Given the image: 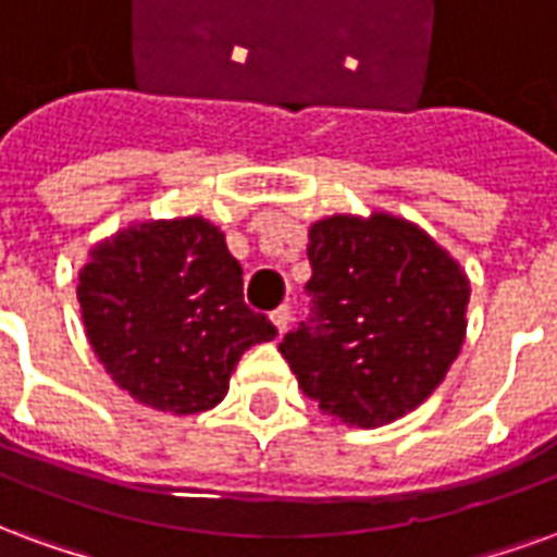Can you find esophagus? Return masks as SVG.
<instances>
[{"mask_svg":"<svg viewBox=\"0 0 557 557\" xmlns=\"http://www.w3.org/2000/svg\"><path fill=\"white\" fill-rule=\"evenodd\" d=\"M270 320H273L278 332H284V329H287V323H290V306L275 308L273 314H270Z\"/></svg>","mask_w":557,"mask_h":557,"instance_id":"34e87169","label":"esophagus"}]
</instances>
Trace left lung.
I'll list each match as a JSON object with an SVG mask.
<instances>
[{"mask_svg":"<svg viewBox=\"0 0 557 557\" xmlns=\"http://www.w3.org/2000/svg\"><path fill=\"white\" fill-rule=\"evenodd\" d=\"M308 314L278 350L302 395L350 428H383L445 380L469 278L404 219L332 216L308 231Z\"/></svg>","mask_w":557,"mask_h":557,"instance_id":"obj_1","label":"left lung"}]
</instances>
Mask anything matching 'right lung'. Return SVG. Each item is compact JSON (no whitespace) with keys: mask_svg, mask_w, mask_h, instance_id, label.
Listing matches in <instances>:
<instances>
[{"mask_svg":"<svg viewBox=\"0 0 557 557\" xmlns=\"http://www.w3.org/2000/svg\"><path fill=\"white\" fill-rule=\"evenodd\" d=\"M76 296L109 376L174 416L216 407L239 356L278 335L243 302V267L198 216L117 231L91 251Z\"/></svg>","mask_w":557,"mask_h":557,"instance_id":"add662e5","label":"right lung"}]
</instances>
